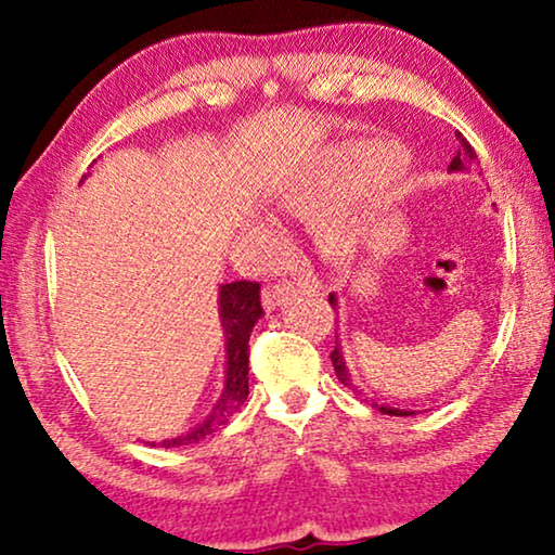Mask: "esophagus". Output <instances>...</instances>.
Here are the masks:
<instances>
[{
  "label": "esophagus",
  "mask_w": 555,
  "mask_h": 555,
  "mask_svg": "<svg viewBox=\"0 0 555 555\" xmlns=\"http://www.w3.org/2000/svg\"><path fill=\"white\" fill-rule=\"evenodd\" d=\"M291 295H293V285L291 283L268 285L262 291V306H264V310H275L278 306H283V302L291 298Z\"/></svg>",
  "instance_id": "1"
}]
</instances>
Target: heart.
<instances>
[{"mask_svg":"<svg viewBox=\"0 0 555 555\" xmlns=\"http://www.w3.org/2000/svg\"><path fill=\"white\" fill-rule=\"evenodd\" d=\"M369 169V158L361 154H346L338 162L325 166L323 171H310L302 177H291L280 181L275 192L270 194V207L280 215L313 219L333 207L348 189H353ZM321 249L331 257H346L353 253L356 232L344 217L325 219L318 234Z\"/></svg>","mask_w":555,"mask_h":555,"instance_id":"1","label":"heart"}]
</instances>
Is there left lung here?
<instances>
[{
  "mask_svg": "<svg viewBox=\"0 0 555 555\" xmlns=\"http://www.w3.org/2000/svg\"><path fill=\"white\" fill-rule=\"evenodd\" d=\"M454 135H457V141H460V151H457V156L452 158L450 171H467V166L475 162L477 154H475V149L469 146V143H467L465 135H462L460 131L454 133ZM328 302H331L333 308H336V295H328ZM331 361H333V369H336L338 382L344 384V386H348V389L356 391V393H359V397H361L359 386H353V382H351V374H348V369H346L344 353H340V346H338V336H336V348H333V351H331ZM371 406H376L378 412H382V414H389V416H409V414H414V412H404V409H391V406H378V404H371Z\"/></svg>",
  "mask_w": 555,
  "mask_h": 555,
  "instance_id": "left-lung-1",
  "label": "left lung"
}]
</instances>
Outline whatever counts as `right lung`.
<instances>
[{
	"label": "right lung",
	"mask_w": 555,
	"mask_h": 555,
	"mask_svg": "<svg viewBox=\"0 0 555 555\" xmlns=\"http://www.w3.org/2000/svg\"><path fill=\"white\" fill-rule=\"evenodd\" d=\"M262 315L260 302V283H249V280H234V283H224L219 287V318H222V328L227 338V378L222 397L211 409V414L204 420L199 427L189 431L184 437H173L158 442L162 447H181L199 442V439L209 437L222 424L230 422V416L245 404L249 386H247V371H249V333H253L255 323ZM156 444V442H151Z\"/></svg>",
	"instance_id": "obj_1"
}]
</instances>
